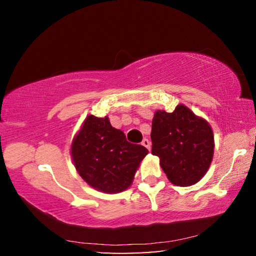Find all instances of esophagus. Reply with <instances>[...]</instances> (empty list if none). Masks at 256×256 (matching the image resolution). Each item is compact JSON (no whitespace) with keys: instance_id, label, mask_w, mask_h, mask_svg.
<instances>
[{"instance_id":"obj_1","label":"esophagus","mask_w":256,"mask_h":256,"mask_svg":"<svg viewBox=\"0 0 256 256\" xmlns=\"http://www.w3.org/2000/svg\"><path fill=\"white\" fill-rule=\"evenodd\" d=\"M142 146H146V148L148 150L151 149V144H150V141L148 140V138H144V140H142Z\"/></svg>"}]
</instances>
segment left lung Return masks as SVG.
<instances>
[{
    "label": "left lung",
    "instance_id": "left-lung-1",
    "mask_svg": "<svg viewBox=\"0 0 256 256\" xmlns=\"http://www.w3.org/2000/svg\"><path fill=\"white\" fill-rule=\"evenodd\" d=\"M151 141V154L159 157L167 178L177 186L196 184L214 158L210 124L182 104L172 112H154Z\"/></svg>",
    "mask_w": 256,
    "mask_h": 256
}]
</instances>
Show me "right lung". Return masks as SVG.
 Segmentation results:
<instances>
[{
	"instance_id": "1",
	"label": "right lung",
	"mask_w": 256,
	"mask_h": 256,
	"mask_svg": "<svg viewBox=\"0 0 256 256\" xmlns=\"http://www.w3.org/2000/svg\"><path fill=\"white\" fill-rule=\"evenodd\" d=\"M146 154L148 149L128 142L107 116H86L71 144L73 164L82 180L107 194L128 190Z\"/></svg>"
}]
</instances>
